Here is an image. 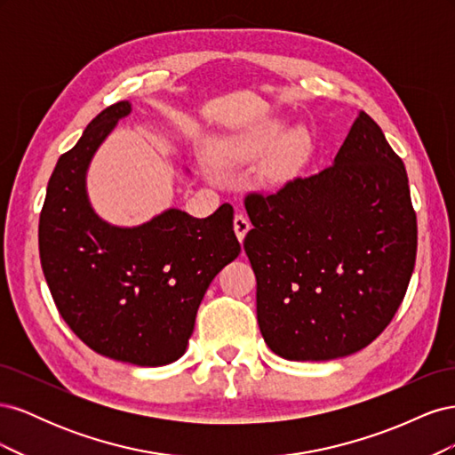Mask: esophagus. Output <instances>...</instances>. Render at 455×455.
<instances>
[{
	"instance_id": "1",
	"label": "esophagus",
	"mask_w": 455,
	"mask_h": 455,
	"mask_svg": "<svg viewBox=\"0 0 455 455\" xmlns=\"http://www.w3.org/2000/svg\"><path fill=\"white\" fill-rule=\"evenodd\" d=\"M251 228H252L251 220L246 218L243 212H237L235 218H233V229H235V235L239 241H243L246 237V233H249Z\"/></svg>"
}]
</instances>
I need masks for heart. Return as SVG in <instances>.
Here are the masks:
<instances>
[{
    "label": "heart",
    "mask_w": 455,
    "mask_h": 455,
    "mask_svg": "<svg viewBox=\"0 0 455 455\" xmlns=\"http://www.w3.org/2000/svg\"><path fill=\"white\" fill-rule=\"evenodd\" d=\"M283 132V123L261 121L258 125L243 129L228 136H220L212 144L211 157L220 167H241L264 157L279 140ZM309 149V134L306 129L296 127L288 131L280 144L275 147L267 163V174L271 178H281L292 172L304 161Z\"/></svg>",
    "instance_id": "heart-1"
}]
</instances>
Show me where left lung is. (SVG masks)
I'll return each mask as SVG.
<instances>
[{"label": "left lung", "instance_id": "8db88e82", "mask_svg": "<svg viewBox=\"0 0 455 455\" xmlns=\"http://www.w3.org/2000/svg\"><path fill=\"white\" fill-rule=\"evenodd\" d=\"M244 206L258 324L275 355L339 359L387 328L414 271L418 222L404 163L368 114L334 164Z\"/></svg>", "mask_w": 455, "mask_h": 455}]
</instances>
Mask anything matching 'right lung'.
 Wrapping results in <instances>:
<instances>
[{
    "instance_id": "add662e5",
    "label": "right lung",
    "mask_w": 455,
    "mask_h": 455,
    "mask_svg": "<svg viewBox=\"0 0 455 455\" xmlns=\"http://www.w3.org/2000/svg\"><path fill=\"white\" fill-rule=\"evenodd\" d=\"M129 114L127 100L108 106L60 156L39 214V258L59 313L85 346L114 361L163 366L184 355L206 288L241 244L228 203L209 218L169 209L136 228L96 216L89 163Z\"/></svg>"
}]
</instances>
